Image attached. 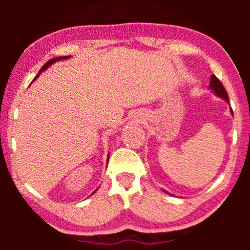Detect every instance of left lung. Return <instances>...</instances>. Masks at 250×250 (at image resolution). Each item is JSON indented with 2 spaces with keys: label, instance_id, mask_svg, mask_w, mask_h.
Instances as JSON below:
<instances>
[{
  "label": "left lung",
  "instance_id": "8db88e82",
  "mask_svg": "<svg viewBox=\"0 0 250 250\" xmlns=\"http://www.w3.org/2000/svg\"><path fill=\"white\" fill-rule=\"evenodd\" d=\"M209 90L213 92V93L216 95V97H218V98H221V99H223V100L225 101V102H228L229 104V97H228V93H227V91L224 90V87H223V85H222V83L220 81H218V78L215 76V75H211L210 76V83H209ZM230 111H231V115L233 116V111H232V109L230 108ZM164 192L165 193H167V194H169L168 192H167V191H165V190H163Z\"/></svg>",
  "mask_w": 250,
  "mask_h": 250
}]
</instances>
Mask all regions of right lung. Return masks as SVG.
<instances>
[{"label": "right lung", "mask_w": 250, "mask_h": 250, "mask_svg": "<svg viewBox=\"0 0 250 250\" xmlns=\"http://www.w3.org/2000/svg\"><path fill=\"white\" fill-rule=\"evenodd\" d=\"M69 58H71V57H70V56H68V57H57V58H53V59H51L50 61H47V62H46L45 64H44V66H43L42 68H41V70H40V73H39V75H37V76H36L35 78H34V81H35V80H36V78H37V77H39V76H40V75L43 73V71H45V70L47 69V68H49L50 66H52V64H53V63H56V62H57V61H61V60H66V59H69ZM108 160H109V153H108V157H107V162H108ZM97 190H98V189H97ZM97 190H95V191H94V192H97ZM94 192H93V193H94ZM93 193H92V194H93Z\"/></svg>", "instance_id": "right-lung-1"}]
</instances>
